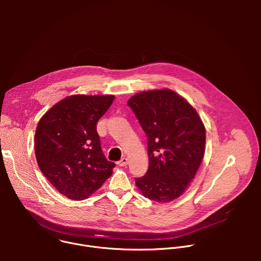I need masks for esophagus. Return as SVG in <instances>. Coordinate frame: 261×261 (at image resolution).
<instances>
[{"mask_svg":"<svg viewBox=\"0 0 261 261\" xmlns=\"http://www.w3.org/2000/svg\"><path fill=\"white\" fill-rule=\"evenodd\" d=\"M127 163H128V159L126 157H123L120 161H118L119 166H125V165H127Z\"/></svg>","mask_w":261,"mask_h":261,"instance_id":"obj_1","label":"esophagus"}]
</instances>
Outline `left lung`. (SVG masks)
Wrapping results in <instances>:
<instances>
[{"mask_svg":"<svg viewBox=\"0 0 261 261\" xmlns=\"http://www.w3.org/2000/svg\"><path fill=\"white\" fill-rule=\"evenodd\" d=\"M127 103L147 137L148 169L136 186L157 202L179 197L204 156L205 128L197 111L168 89L138 93Z\"/></svg>","mask_w":261,"mask_h":261,"instance_id":"1","label":"left lung"}]
</instances>
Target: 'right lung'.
Masks as SVG:
<instances>
[{
	"instance_id": "1",
	"label": "right lung",
	"mask_w": 261,
	"mask_h": 261,
	"mask_svg": "<svg viewBox=\"0 0 261 261\" xmlns=\"http://www.w3.org/2000/svg\"><path fill=\"white\" fill-rule=\"evenodd\" d=\"M114 99L113 95L69 96L46 111L37 126V163L69 199L88 198L113 174L116 164L102 152L97 123Z\"/></svg>"
}]
</instances>
